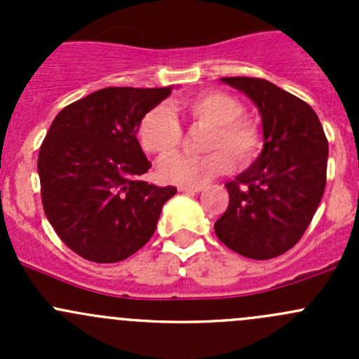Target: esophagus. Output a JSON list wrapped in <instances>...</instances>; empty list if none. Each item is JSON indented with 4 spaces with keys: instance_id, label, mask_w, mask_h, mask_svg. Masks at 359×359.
<instances>
[{
    "instance_id": "1",
    "label": "esophagus",
    "mask_w": 359,
    "mask_h": 359,
    "mask_svg": "<svg viewBox=\"0 0 359 359\" xmlns=\"http://www.w3.org/2000/svg\"><path fill=\"white\" fill-rule=\"evenodd\" d=\"M203 187H187V186H180L179 193H201Z\"/></svg>"
}]
</instances>
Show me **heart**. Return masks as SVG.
<instances>
[{
	"instance_id": "b5f03b06",
	"label": "heart",
	"mask_w": 359,
	"mask_h": 359,
	"mask_svg": "<svg viewBox=\"0 0 359 359\" xmlns=\"http://www.w3.org/2000/svg\"><path fill=\"white\" fill-rule=\"evenodd\" d=\"M180 111L193 121L208 125L205 139V154H173L158 166L161 180L177 186L200 187L222 175L233 165L250 161L260 146L257 126L243 118V106L224 92H205L182 102ZM182 137L179 121L172 109L156 106L140 119L137 139L147 154L163 158L177 149Z\"/></svg>"
}]
</instances>
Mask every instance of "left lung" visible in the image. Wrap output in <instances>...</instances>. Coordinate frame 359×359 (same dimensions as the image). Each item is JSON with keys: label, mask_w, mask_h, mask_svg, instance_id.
Returning <instances> with one entry per match:
<instances>
[{"label": "left lung", "mask_w": 359, "mask_h": 359, "mask_svg": "<svg viewBox=\"0 0 359 359\" xmlns=\"http://www.w3.org/2000/svg\"><path fill=\"white\" fill-rule=\"evenodd\" d=\"M240 90L262 119V153L227 184L229 206L217 238L240 255L267 260L302 238L323 198L328 142L309 104L260 78H220Z\"/></svg>", "instance_id": "left-lung-1"}]
</instances>
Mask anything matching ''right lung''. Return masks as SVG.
I'll return each mask as SVG.
<instances>
[{"instance_id": "1", "label": "right lung", "mask_w": 359, "mask_h": 359, "mask_svg": "<svg viewBox=\"0 0 359 359\" xmlns=\"http://www.w3.org/2000/svg\"><path fill=\"white\" fill-rule=\"evenodd\" d=\"M172 93L111 86L64 107L41 144L38 173L46 219L72 252L112 264L140 250L177 193L140 180L151 168L137 128Z\"/></svg>"}]
</instances>
